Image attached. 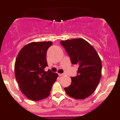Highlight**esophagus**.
Masks as SVG:
<instances>
[{"mask_svg":"<svg viewBox=\"0 0 120 120\" xmlns=\"http://www.w3.org/2000/svg\"><path fill=\"white\" fill-rule=\"evenodd\" d=\"M58 75H59V76H64V74H63V73H59V74H58Z\"/></svg>","mask_w":120,"mask_h":120,"instance_id":"1","label":"esophagus"}]
</instances>
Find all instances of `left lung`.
<instances>
[{
    "label": "left lung",
    "instance_id": "1",
    "mask_svg": "<svg viewBox=\"0 0 120 120\" xmlns=\"http://www.w3.org/2000/svg\"><path fill=\"white\" fill-rule=\"evenodd\" d=\"M72 64L79 65L77 76L71 77V85L65 88L68 96L85 99L94 92L101 76V61L95 49L82 38L61 41Z\"/></svg>",
    "mask_w": 120,
    "mask_h": 120
}]
</instances>
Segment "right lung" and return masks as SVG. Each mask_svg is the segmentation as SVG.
<instances>
[{
  "label": "right lung",
  "instance_id": "add662e5",
  "mask_svg": "<svg viewBox=\"0 0 120 120\" xmlns=\"http://www.w3.org/2000/svg\"><path fill=\"white\" fill-rule=\"evenodd\" d=\"M52 42H32L20 50L14 66L15 78L20 88L25 96L34 101L49 97L52 85L58 75L47 66V51Z\"/></svg>",
  "mask_w": 120,
  "mask_h": 120
}]
</instances>
